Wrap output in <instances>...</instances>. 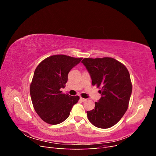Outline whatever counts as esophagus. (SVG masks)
Listing matches in <instances>:
<instances>
[{
    "mask_svg": "<svg viewBox=\"0 0 156 156\" xmlns=\"http://www.w3.org/2000/svg\"><path fill=\"white\" fill-rule=\"evenodd\" d=\"M80 100H81L82 101H86L87 100V99H84V98H80Z\"/></svg>",
    "mask_w": 156,
    "mask_h": 156,
    "instance_id": "esophagus-1",
    "label": "esophagus"
}]
</instances>
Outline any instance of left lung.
I'll use <instances>...</instances> for the list:
<instances>
[{
    "label": "left lung",
    "instance_id": "8db88e82",
    "mask_svg": "<svg viewBox=\"0 0 156 156\" xmlns=\"http://www.w3.org/2000/svg\"><path fill=\"white\" fill-rule=\"evenodd\" d=\"M93 86L101 87V98L93 110L87 111L88 120L97 127L107 129L115 126L128 108L132 84L128 70L116 60L84 58Z\"/></svg>",
    "mask_w": 156,
    "mask_h": 156
}]
</instances>
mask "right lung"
Segmentation results:
<instances>
[{
  "label": "right lung",
  "instance_id": "add662e5",
  "mask_svg": "<svg viewBox=\"0 0 156 156\" xmlns=\"http://www.w3.org/2000/svg\"><path fill=\"white\" fill-rule=\"evenodd\" d=\"M82 58L57 55L44 60L36 68L30 87L33 106L46 123H62L69 116L79 96L62 94L61 88L68 81V73Z\"/></svg>",
  "mask_w": 156,
  "mask_h": 156
}]
</instances>
